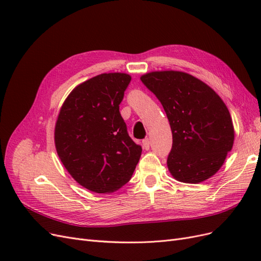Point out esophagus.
Segmentation results:
<instances>
[{
  "label": "esophagus",
  "mask_w": 261,
  "mask_h": 261,
  "mask_svg": "<svg viewBox=\"0 0 261 261\" xmlns=\"http://www.w3.org/2000/svg\"><path fill=\"white\" fill-rule=\"evenodd\" d=\"M143 146L146 150H148L150 148V139L149 138H146L143 140Z\"/></svg>",
  "instance_id": "1"
}]
</instances>
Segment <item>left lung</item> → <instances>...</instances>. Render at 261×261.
I'll return each instance as SVG.
<instances>
[{
    "label": "left lung",
    "mask_w": 261,
    "mask_h": 261,
    "mask_svg": "<svg viewBox=\"0 0 261 261\" xmlns=\"http://www.w3.org/2000/svg\"><path fill=\"white\" fill-rule=\"evenodd\" d=\"M140 80L168 116L173 137L167 161L171 175L188 184L215 175L234 144L232 117L223 100L207 84L178 70L150 72Z\"/></svg>",
    "instance_id": "left-lung-1"
}]
</instances>
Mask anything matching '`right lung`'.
Masks as SVG:
<instances>
[{
  "mask_svg": "<svg viewBox=\"0 0 261 261\" xmlns=\"http://www.w3.org/2000/svg\"><path fill=\"white\" fill-rule=\"evenodd\" d=\"M130 80L125 73H105L80 84L65 99L55 123L61 162L78 184L93 193L120 189L141 155L120 113Z\"/></svg>",
  "mask_w": 261,
  "mask_h": 261,
  "instance_id": "1",
  "label": "right lung"
}]
</instances>
